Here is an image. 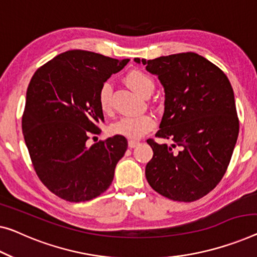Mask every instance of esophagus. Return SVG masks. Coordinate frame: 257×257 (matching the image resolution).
Masks as SVG:
<instances>
[{
    "label": "esophagus",
    "mask_w": 257,
    "mask_h": 257,
    "mask_svg": "<svg viewBox=\"0 0 257 257\" xmlns=\"http://www.w3.org/2000/svg\"><path fill=\"white\" fill-rule=\"evenodd\" d=\"M139 144H140V142H139V141H135V140H130V141L128 142V147H129L130 149L137 147V145H139Z\"/></svg>",
    "instance_id": "obj_1"
}]
</instances>
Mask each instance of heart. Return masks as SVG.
Listing matches in <instances>:
<instances>
[{
    "label": "heart",
    "mask_w": 257,
    "mask_h": 257,
    "mask_svg": "<svg viewBox=\"0 0 257 257\" xmlns=\"http://www.w3.org/2000/svg\"><path fill=\"white\" fill-rule=\"evenodd\" d=\"M125 82L134 91L141 95L152 93L155 89V83L150 76L141 70H133L125 76ZM112 86L108 83L104 84L99 91V106L104 113H109L112 110ZM156 127V121L151 115L144 114L140 116H127L121 118L112 125V133L115 135H121L130 140H139L145 134Z\"/></svg>",
    "instance_id": "b5f03b06"
}]
</instances>
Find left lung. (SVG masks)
<instances>
[{"instance_id":"8db88e82","label":"left lung","mask_w":257,"mask_h":257,"mask_svg":"<svg viewBox=\"0 0 257 257\" xmlns=\"http://www.w3.org/2000/svg\"><path fill=\"white\" fill-rule=\"evenodd\" d=\"M165 90V110L156 137L148 140L153 157L145 177L170 200L193 202L216 187L231 160L239 134L234 93L227 76L196 53L140 60Z\"/></svg>"}]
</instances>
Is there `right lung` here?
Here are the masks:
<instances>
[{
  "instance_id": "obj_1",
  "label": "right lung",
  "mask_w": 257,
  "mask_h": 257,
  "mask_svg": "<svg viewBox=\"0 0 257 257\" xmlns=\"http://www.w3.org/2000/svg\"><path fill=\"white\" fill-rule=\"evenodd\" d=\"M128 62L74 49L48 61L31 78L23 134L37 175L56 196L90 201L112 183L127 140L115 135L91 147L87 141L100 134L104 122L99 91Z\"/></svg>"
}]
</instances>
